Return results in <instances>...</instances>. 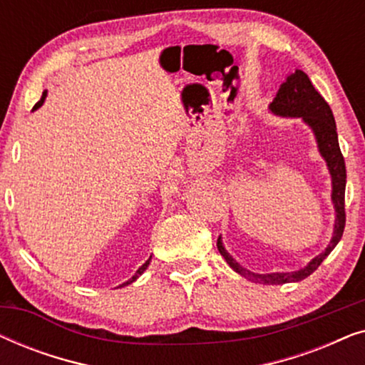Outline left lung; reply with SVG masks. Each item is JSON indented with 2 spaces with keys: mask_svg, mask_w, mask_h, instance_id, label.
Wrapping results in <instances>:
<instances>
[{
  "mask_svg": "<svg viewBox=\"0 0 365 365\" xmlns=\"http://www.w3.org/2000/svg\"><path fill=\"white\" fill-rule=\"evenodd\" d=\"M271 111L281 116H292L302 118L309 126L314 129V134L317 138L319 151L327 161L329 171L332 176V201L336 206L337 219L336 226H334V236L326 251L319 254L309 262L307 267L301 269L296 272H274V274H254L251 271L239 266L234 259L226 252L222 247L221 237H217V249L221 256L226 259V262L231 266L237 274L249 281L259 284H286V282H297L306 279L307 276L316 271L321 266L324 259H326L337 242L341 241L344 227H346V161L339 148V139L336 131V121H334V114L331 111L326 99L317 93V89L312 86L311 79L301 69H296V73L291 74L279 88V91L271 104Z\"/></svg>",
  "mask_w": 365,
  "mask_h": 365,
  "instance_id": "left-lung-1",
  "label": "left lung"
}]
</instances>
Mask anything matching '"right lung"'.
<instances>
[{
	"label": "right lung",
	"mask_w": 365,
	"mask_h": 365,
	"mask_svg": "<svg viewBox=\"0 0 365 365\" xmlns=\"http://www.w3.org/2000/svg\"><path fill=\"white\" fill-rule=\"evenodd\" d=\"M44 96H46V91H44V93H43V96H41V99H39V101H38L36 104H34V109H36V108H39V106H41V104H43V101H44ZM149 261H151V257H149V259H148V261H146V262H144V264H143V266L138 269V271H136V274H134V276H133L131 279H129V281H128V282H124V284H123V286H128V284H131V282H134V281H136V279H138L139 276H141V274H143L144 271H146V267L149 266Z\"/></svg>",
	"instance_id": "right-lung-1"
}]
</instances>
